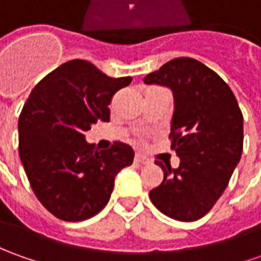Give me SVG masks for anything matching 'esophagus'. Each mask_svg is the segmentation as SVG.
Wrapping results in <instances>:
<instances>
[{"label":"esophagus","mask_w":261,"mask_h":261,"mask_svg":"<svg viewBox=\"0 0 261 261\" xmlns=\"http://www.w3.org/2000/svg\"><path fill=\"white\" fill-rule=\"evenodd\" d=\"M134 160H136V163H140V164H148L150 163V159L148 157H145V155H143V154H136V157H134Z\"/></svg>","instance_id":"34e87169"}]
</instances>
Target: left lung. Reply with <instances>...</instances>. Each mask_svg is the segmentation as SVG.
<instances>
[{
	"instance_id": "obj_1",
	"label": "left lung",
	"mask_w": 261,
	"mask_h": 261,
	"mask_svg": "<svg viewBox=\"0 0 261 261\" xmlns=\"http://www.w3.org/2000/svg\"><path fill=\"white\" fill-rule=\"evenodd\" d=\"M144 83L173 93L171 148L180 166L155 161L164 180L150 191L163 214L180 221L201 219L216 204L243 151V114L234 94L219 75L194 58H174Z\"/></svg>"
}]
</instances>
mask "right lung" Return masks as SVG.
Instances as JSON below:
<instances>
[{"instance_id": "add662e5", "label": "right lung", "mask_w": 261, "mask_h": 261, "mask_svg": "<svg viewBox=\"0 0 261 261\" xmlns=\"http://www.w3.org/2000/svg\"><path fill=\"white\" fill-rule=\"evenodd\" d=\"M131 77L113 79L84 60L61 64L34 87L18 120L19 159L35 196L56 217L83 221L110 200L114 178L133 164L130 145L95 150L86 131L108 121L113 95Z\"/></svg>"}]
</instances>
